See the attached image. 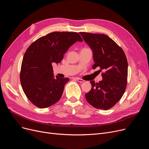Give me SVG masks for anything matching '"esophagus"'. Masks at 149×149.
<instances>
[{
  "instance_id": "esophagus-1",
  "label": "esophagus",
  "mask_w": 149,
  "mask_h": 149,
  "mask_svg": "<svg viewBox=\"0 0 149 149\" xmlns=\"http://www.w3.org/2000/svg\"><path fill=\"white\" fill-rule=\"evenodd\" d=\"M75 80H76L77 82H84V80L81 79V78H79V77H74V78Z\"/></svg>"
}]
</instances>
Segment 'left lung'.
<instances>
[{
	"instance_id": "1",
	"label": "left lung",
	"mask_w": 149,
	"mask_h": 149,
	"mask_svg": "<svg viewBox=\"0 0 149 149\" xmlns=\"http://www.w3.org/2000/svg\"><path fill=\"white\" fill-rule=\"evenodd\" d=\"M79 33L93 52L92 68L100 67L104 71L101 81H90L92 87L86 94V100L96 109L108 110L121 100L126 88L128 63L125 54L107 35Z\"/></svg>"
}]
</instances>
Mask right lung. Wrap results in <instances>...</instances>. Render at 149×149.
Instances as JSON below:
<instances>
[{
    "label": "right lung",
    "instance_id": "right-lung-1",
    "mask_svg": "<svg viewBox=\"0 0 149 149\" xmlns=\"http://www.w3.org/2000/svg\"><path fill=\"white\" fill-rule=\"evenodd\" d=\"M82 42L74 32H53L34 42L25 52L20 79L25 95L34 105L47 108L62 96L68 78L54 77L52 63H60L68 48Z\"/></svg>",
    "mask_w": 149,
    "mask_h": 149
}]
</instances>
